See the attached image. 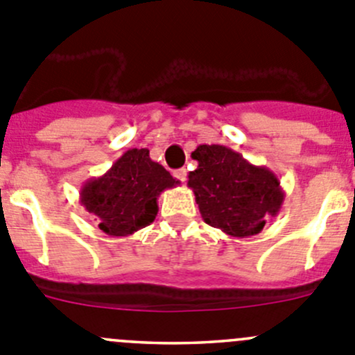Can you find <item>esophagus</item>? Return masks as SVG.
I'll use <instances>...</instances> for the list:
<instances>
[{"mask_svg": "<svg viewBox=\"0 0 355 355\" xmlns=\"http://www.w3.org/2000/svg\"><path fill=\"white\" fill-rule=\"evenodd\" d=\"M175 177H177L180 182H185L187 180V170H185V168H180V170L175 171Z\"/></svg>", "mask_w": 355, "mask_h": 355, "instance_id": "obj_1", "label": "esophagus"}]
</instances>
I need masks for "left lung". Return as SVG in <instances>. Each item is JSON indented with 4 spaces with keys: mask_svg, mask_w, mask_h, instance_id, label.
Returning <instances> with one entry per match:
<instances>
[{
    "mask_svg": "<svg viewBox=\"0 0 355 355\" xmlns=\"http://www.w3.org/2000/svg\"><path fill=\"white\" fill-rule=\"evenodd\" d=\"M187 185L202 220L230 237H250L281 211L284 191L269 168L254 166L225 146H198Z\"/></svg>",
    "mask_w": 355,
    "mask_h": 355,
    "instance_id": "8db88e82",
    "label": "left lung"
}]
</instances>
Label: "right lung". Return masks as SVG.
<instances>
[{
    "label": "right lung",
    "instance_id": "obj_1",
    "mask_svg": "<svg viewBox=\"0 0 355 355\" xmlns=\"http://www.w3.org/2000/svg\"><path fill=\"white\" fill-rule=\"evenodd\" d=\"M178 184L150 159L149 149H130L102 177L83 184L79 202L102 232L126 237L154 222L159 194Z\"/></svg>",
    "mask_w": 355,
    "mask_h": 355
}]
</instances>
